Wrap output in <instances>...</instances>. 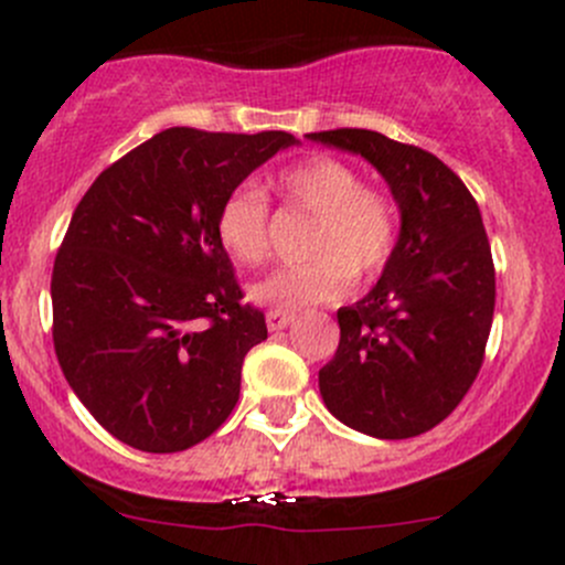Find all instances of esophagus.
<instances>
[{
  "mask_svg": "<svg viewBox=\"0 0 565 565\" xmlns=\"http://www.w3.org/2000/svg\"><path fill=\"white\" fill-rule=\"evenodd\" d=\"M267 328L270 330H284L289 328V324L295 322V315H289V311H278V309H270L267 311Z\"/></svg>",
  "mask_w": 565,
  "mask_h": 565,
  "instance_id": "esophagus-1",
  "label": "esophagus"
}]
</instances>
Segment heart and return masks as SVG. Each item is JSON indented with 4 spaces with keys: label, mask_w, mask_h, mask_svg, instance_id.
<instances>
[{
    "label": "heart",
    "mask_w": 565,
    "mask_h": 565,
    "mask_svg": "<svg viewBox=\"0 0 565 565\" xmlns=\"http://www.w3.org/2000/svg\"><path fill=\"white\" fill-rule=\"evenodd\" d=\"M289 204L317 215L306 250L311 259L281 267L250 287L259 303L303 311L333 303L347 284H372L396 248V207L380 188L363 182L352 163L335 156H309L276 180ZM221 246L243 265L270 254V204L254 185H241L221 202L215 218Z\"/></svg>",
    "instance_id": "heart-1"
}]
</instances>
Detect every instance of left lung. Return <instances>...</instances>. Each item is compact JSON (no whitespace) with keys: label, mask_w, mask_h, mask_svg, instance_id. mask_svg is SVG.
<instances>
[{"label":"left lung","mask_w":565,"mask_h":565,"mask_svg":"<svg viewBox=\"0 0 565 565\" xmlns=\"http://www.w3.org/2000/svg\"><path fill=\"white\" fill-rule=\"evenodd\" d=\"M311 141L358 152L402 210L377 287L339 309L341 339L319 369L322 402L380 440L435 429L476 383L494 315V262L481 210L446 163L377 130L335 128Z\"/></svg>","instance_id":"1"}]
</instances>
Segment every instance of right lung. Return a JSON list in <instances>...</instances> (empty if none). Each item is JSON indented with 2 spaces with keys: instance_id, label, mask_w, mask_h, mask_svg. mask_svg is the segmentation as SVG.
Wrapping results in <instances>:
<instances>
[{
  "instance_id": "obj_1",
  "label": "right lung",
  "mask_w": 565,
  "mask_h": 565,
  "mask_svg": "<svg viewBox=\"0 0 565 565\" xmlns=\"http://www.w3.org/2000/svg\"><path fill=\"white\" fill-rule=\"evenodd\" d=\"M292 134L169 128L114 161L73 213L51 273L54 350L125 446L174 454L213 435L267 339L221 246L218 207Z\"/></svg>"
}]
</instances>
